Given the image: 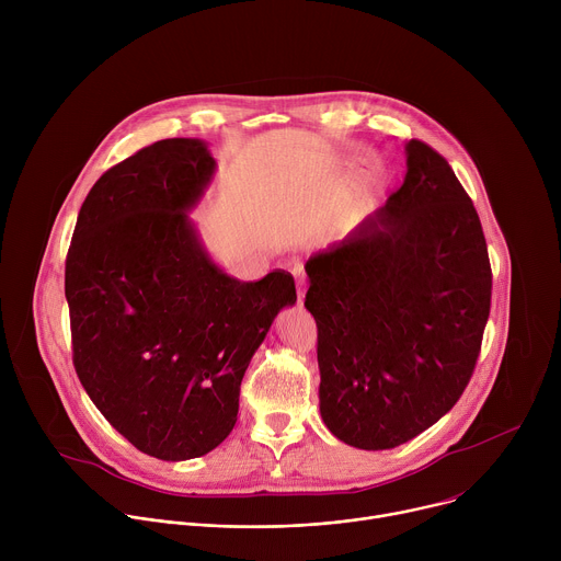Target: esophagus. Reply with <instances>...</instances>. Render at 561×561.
Returning a JSON list of instances; mask_svg holds the SVG:
<instances>
[{"label":"esophagus","instance_id":"34e87169","mask_svg":"<svg viewBox=\"0 0 561 561\" xmlns=\"http://www.w3.org/2000/svg\"><path fill=\"white\" fill-rule=\"evenodd\" d=\"M293 275H295V279H297V304H301L304 301V293H306V288H304V268L299 266V268H295L293 271Z\"/></svg>","mask_w":561,"mask_h":561}]
</instances>
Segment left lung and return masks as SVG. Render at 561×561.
<instances>
[{
    "mask_svg": "<svg viewBox=\"0 0 561 561\" xmlns=\"http://www.w3.org/2000/svg\"><path fill=\"white\" fill-rule=\"evenodd\" d=\"M319 411L348 446L386 450L444 417L470 381L493 273L479 215L446 159L407 144V178L342 242L310 255Z\"/></svg>",
    "mask_w": 561,
    "mask_h": 561,
    "instance_id": "8db88e82",
    "label": "left lung"
}]
</instances>
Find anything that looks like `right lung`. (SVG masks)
Returning <instances> with one entry per match:
<instances>
[{"instance_id": "obj_1", "label": "right lung", "mask_w": 561, "mask_h": 561, "mask_svg": "<svg viewBox=\"0 0 561 561\" xmlns=\"http://www.w3.org/2000/svg\"><path fill=\"white\" fill-rule=\"evenodd\" d=\"M215 173L202 139L154 141L91 188L66 255L72 364L111 426L137 450L182 461L217 448L239 386L295 279L226 275L188 210Z\"/></svg>"}]
</instances>
